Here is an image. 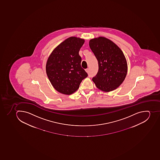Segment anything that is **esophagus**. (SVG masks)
I'll use <instances>...</instances> for the list:
<instances>
[{
    "instance_id": "esophagus-1",
    "label": "esophagus",
    "mask_w": 160,
    "mask_h": 160,
    "mask_svg": "<svg viewBox=\"0 0 160 160\" xmlns=\"http://www.w3.org/2000/svg\"><path fill=\"white\" fill-rule=\"evenodd\" d=\"M85 71H86V72H87V73H89V70H88V69H85Z\"/></svg>"
}]
</instances>
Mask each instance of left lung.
<instances>
[{"label":"left lung","instance_id":"obj_1","mask_svg":"<svg viewBox=\"0 0 160 160\" xmlns=\"http://www.w3.org/2000/svg\"><path fill=\"white\" fill-rule=\"evenodd\" d=\"M89 45L98 63V73L92 80L102 91L115 90L127 75L128 66L123 52L111 40L102 36L90 39Z\"/></svg>","mask_w":160,"mask_h":160}]
</instances>
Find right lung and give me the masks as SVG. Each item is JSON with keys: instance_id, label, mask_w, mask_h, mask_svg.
Instances as JSON below:
<instances>
[{"instance_id": "obj_1", "label": "right lung", "mask_w": 160, "mask_h": 160, "mask_svg": "<svg viewBox=\"0 0 160 160\" xmlns=\"http://www.w3.org/2000/svg\"><path fill=\"white\" fill-rule=\"evenodd\" d=\"M85 40L70 37L53 50L46 64V72L53 87L61 93L70 95L78 90L87 73L81 66L79 54Z\"/></svg>"}]
</instances>
